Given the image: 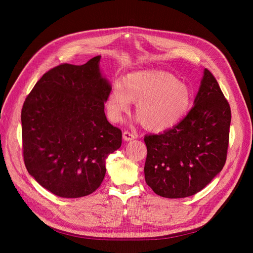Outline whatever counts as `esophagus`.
Returning a JSON list of instances; mask_svg holds the SVG:
<instances>
[{"label": "esophagus", "instance_id": "obj_1", "mask_svg": "<svg viewBox=\"0 0 253 253\" xmlns=\"http://www.w3.org/2000/svg\"><path fill=\"white\" fill-rule=\"evenodd\" d=\"M135 137H136V134L132 133V132H129V131H124L123 132V138L126 141H130L132 139H134Z\"/></svg>", "mask_w": 253, "mask_h": 253}]
</instances>
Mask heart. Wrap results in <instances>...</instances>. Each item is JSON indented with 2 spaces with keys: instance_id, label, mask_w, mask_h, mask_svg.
Masks as SVG:
<instances>
[{
  "instance_id": "heart-1",
  "label": "heart",
  "mask_w": 253,
  "mask_h": 253,
  "mask_svg": "<svg viewBox=\"0 0 253 253\" xmlns=\"http://www.w3.org/2000/svg\"><path fill=\"white\" fill-rule=\"evenodd\" d=\"M132 101H137L138 121L150 131L162 132L177 125L192 103L190 87L170 73L142 70L112 83L105 108L113 122L122 121Z\"/></svg>"
}]
</instances>
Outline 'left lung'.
Masks as SVG:
<instances>
[{
  "label": "left lung",
  "mask_w": 253,
  "mask_h": 253,
  "mask_svg": "<svg viewBox=\"0 0 253 253\" xmlns=\"http://www.w3.org/2000/svg\"><path fill=\"white\" fill-rule=\"evenodd\" d=\"M230 124V104L213 75L205 69L187 117L163 133L144 136V177L149 187L170 199L203 190L227 160Z\"/></svg>",
  "instance_id": "1"
}]
</instances>
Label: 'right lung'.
I'll return each mask as SVG.
<instances>
[{
  "label": "right lung",
  "mask_w": 253,
  "mask_h": 253,
  "mask_svg": "<svg viewBox=\"0 0 253 253\" xmlns=\"http://www.w3.org/2000/svg\"><path fill=\"white\" fill-rule=\"evenodd\" d=\"M100 57L48 71L22 106L25 167L61 198L95 192L105 175V159L122 143V131L104 114L111 84L101 75Z\"/></svg>",
  "instance_id": "1"
}]
</instances>
